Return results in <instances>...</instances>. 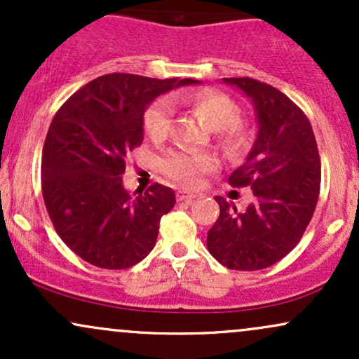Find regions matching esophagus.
<instances>
[{"instance_id": "esophagus-1", "label": "esophagus", "mask_w": 359, "mask_h": 359, "mask_svg": "<svg viewBox=\"0 0 359 359\" xmlns=\"http://www.w3.org/2000/svg\"><path fill=\"white\" fill-rule=\"evenodd\" d=\"M196 194L192 192H187V191H179L177 192V201H180V203H189L191 204L194 199H196Z\"/></svg>"}]
</instances>
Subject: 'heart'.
Masks as SVG:
<instances>
[{
  "label": "heart",
  "instance_id": "heart-1",
  "mask_svg": "<svg viewBox=\"0 0 359 359\" xmlns=\"http://www.w3.org/2000/svg\"><path fill=\"white\" fill-rule=\"evenodd\" d=\"M192 104L212 130H226V138L229 143H236L240 140V133L234 126L240 119V108L231 97L217 90H205L194 97ZM175 111L177 106L172 97H160L148 108L145 130L154 142H162L170 135ZM214 165H216L214 156L191 148H174L162 160V170L184 185H196L201 177L214 168Z\"/></svg>",
  "mask_w": 359,
  "mask_h": 359
}]
</instances>
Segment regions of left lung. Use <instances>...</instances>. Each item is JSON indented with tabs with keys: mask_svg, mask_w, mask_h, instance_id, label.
Segmentation results:
<instances>
[{
	"mask_svg": "<svg viewBox=\"0 0 359 359\" xmlns=\"http://www.w3.org/2000/svg\"><path fill=\"white\" fill-rule=\"evenodd\" d=\"M226 84L250 97L257 114V138L245 163L229 177L233 187L253 191L243 212L222 197L219 217L208 233V250L231 270H262L290 253L316 211L320 158L311 123L283 93L251 77Z\"/></svg>",
	"mask_w": 359,
	"mask_h": 359,
	"instance_id": "obj_1",
	"label": "left lung"
}]
</instances>
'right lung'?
Here are the masks:
<instances>
[{
  "label": "right lung",
  "mask_w": 359,
  "mask_h": 359,
  "mask_svg": "<svg viewBox=\"0 0 359 359\" xmlns=\"http://www.w3.org/2000/svg\"><path fill=\"white\" fill-rule=\"evenodd\" d=\"M194 79L108 74L88 82L53 116L42 154V194L53 228L77 257L108 270L130 269L154 250L160 217L175 205L170 187L130 194L128 151L143 142L155 97Z\"/></svg>",
  "instance_id": "1"
}]
</instances>
